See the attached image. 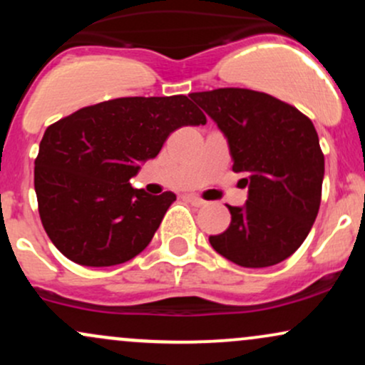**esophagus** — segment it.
I'll return each instance as SVG.
<instances>
[{
    "label": "esophagus",
    "mask_w": 365,
    "mask_h": 365,
    "mask_svg": "<svg viewBox=\"0 0 365 365\" xmlns=\"http://www.w3.org/2000/svg\"><path fill=\"white\" fill-rule=\"evenodd\" d=\"M185 199L188 200V202H192L197 207H200V206H204V204H206V200L200 199V197L195 195V194H188V195H185Z\"/></svg>",
    "instance_id": "obj_1"
}]
</instances>
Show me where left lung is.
Listing matches in <instances>:
<instances>
[{
	"mask_svg": "<svg viewBox=\"0 0 365 365\" xmlns=\"http://www.w3.org/2000/svg\"><path fill=\"white\" fill-rule=\"evenodd\" d=\"M190 99L228 139L233 171L245 173L249 199L228 206L226 232L212 249L244 267L284 261L304 244L321 204L324 154L312 121L292 104L240 87L192 92Z\"/></svg>",
	"mask_w": 365,
	"mask_h": 365,
	"instance_id": "1",
	"label": "left lung"
}]
</instances>
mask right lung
Returning <instances> with one entry per match:
<instances>
[{
    "label": "right lung",
    "instance_id": "right-lung-1",
    "mask_svg": "<svg viewBox=\"0 0 365 365\" xmlns=\"http://www.w3.org/2000/svg\"><path fill=\"white\" fill-rule=\"evenodd\" d=\"M206 121L180 94L110 99L49 125L36 158L34 187L54 247L70 261L92 267L140 254L177 195H150L128 180L139 171V161L158 156L171 132Z\"/></svg>",
    "mask_w": 365,
    "mask_h": 365
}]
</instances>
